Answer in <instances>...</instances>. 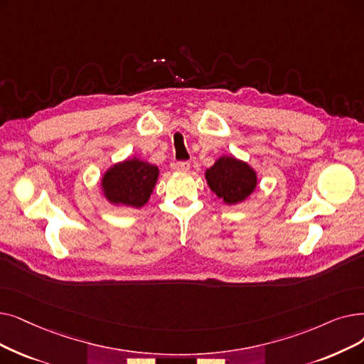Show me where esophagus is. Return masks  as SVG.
<instances>
[{
	"label": "esophagus",
	"mask_w": 364,
	"mask_h": 364,
	"mask_svg": "<svg viewBox=\"0 0 364 364\" xmlns=\"http://www.w3.org/2000/svg\"><path fill=\"white\" fill-rule=\"evenodd\" d=\"M176 169L178 172H188L191 171V162H177Z\"/></svg>",
	"instance_id": "obj_1"
}]
</instances>
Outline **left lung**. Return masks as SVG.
Returning a JSON list of instances; mask_svg holds the SVG:
<instances>
[{"instance_id": "left-lung-1", "label": "left lung", "mask_w": 364, "mask_h": 364, "mask_svg": "<svg viewBox=\"0 0 364 364\" xmlns=\"http://www.w3.org/2000/svg\"><path fill=\"white\" fill-rule=\"evenodd\" d=\"M211 192L226 205H236L247 200L257 188L259 178L256 169L235 156L223 154L205 171Z\"/></svg>"}]
</instances>
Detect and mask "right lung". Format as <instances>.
I'll return each mask as SVG.
<instances>
[{
  "label": "right lung",
  "mask_w": 364,
  "mask_h": 364,
  "mask_svg": "<svg viewBox=\"0 0 364 364\" xmlns=\"http://www.w3.org/2000/svg\"><path fill=\"white\" fill-rule=\"evenodd\" d=\"M159 173L156 165L134 156L104 172L100 183L101 192L114 207L143 208L154 191Z\"/></svg>",
  "instance_id": "1"
}]
</instances>
